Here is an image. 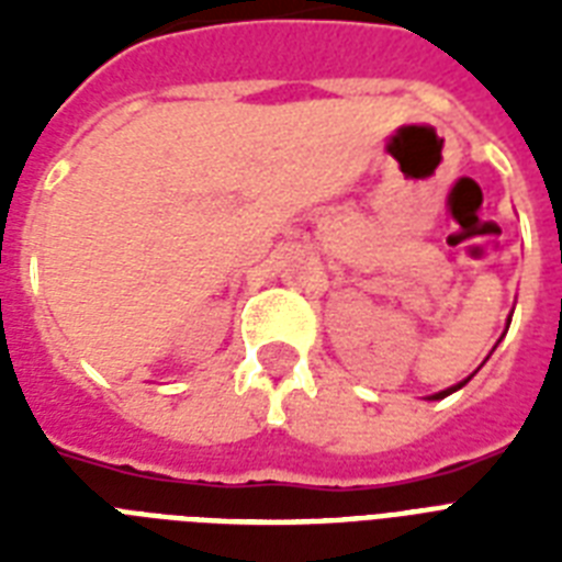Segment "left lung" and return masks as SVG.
<instances>
[{
	"label": "left lung",
	"mask_w": 562,
	"mask_h": 562,
	"mask_svg": "<svg viewBox=\"0 0 562 562\" xmlns=\"http://www.w3.org/2000/svg\"><path fill=\"white\" fill-rule=\"evenodd\" d=\"M467 382H470V379H463L461 384H454V387H449V391H440V393H435V400H443V396H449V393H454V391H458V387H463V384H467Z\"/></svg>",
	"instance_id": "left-lung-1"
}]
</instances>
